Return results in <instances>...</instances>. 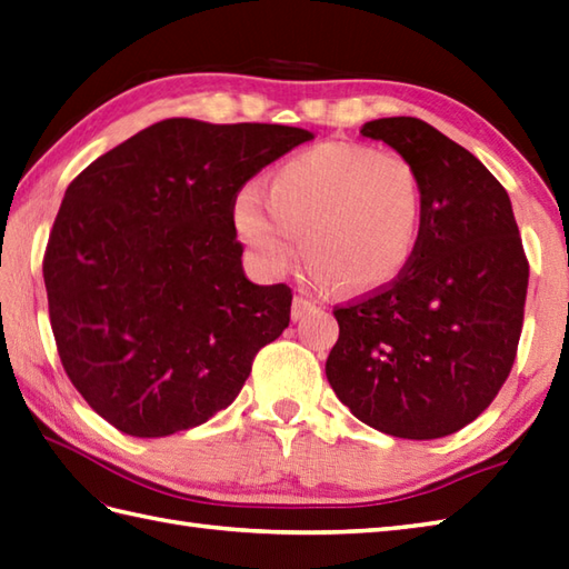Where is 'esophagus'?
<instances>
[{
	"label": "esophagus",
	"mask_w": 569,
	"mask_h": 569,
	"mask_svg": "<svg viewBox=\"0 0 569 569\" xmlns=\"http://www.w3.org/2000/svg\"><path fill=\"white\" fill-rule=\"evenodd\" d=\"M315 310H317L315 302H310L306 298H293V306H290V320L293 322L306 320V317H310Z\"/></svg>",
	"instance_id": "obj_1"
}]
</instances>
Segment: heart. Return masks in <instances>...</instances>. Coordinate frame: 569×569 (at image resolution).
Masks as SVG:
<instances>
[{
    "label": "heart",
    "instance_id": "b5f03b06",
    "mask_svg": "<svg viewBox=\"0 0 569 569\" xmlns=\"http://www.w3.org/2000/svg\"><path fill=\"white\" fill-rule=\"evenodd\" d=\"M263 191L237 193L230 220L249 259L269 276H281L302 242L315 283L368 293L398 279L419 249L425 187L398 152L315 144L276 167Z\"/></svg>",
    "mask_w": 569,
    "mask_h": 569
}]
</instances>
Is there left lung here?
I'll list each match as a JSON object with an SVG mask.
<instances>
[{
    "label": "left lung",
    "instance_id": "1",
    "mask_svg": "<svg viewBox=\"0 0 569 569\" xmlns=\"http://www.w3.org/2000/svg\"><path fill=\"white\" fill-rule=\"evenodd\" d=\"M425 187L412 263L386 290L335 310L325 373L356 419L400 439H441L478 419L517 356L528 261L509 193L427 121H368Z\"/></svg>",
    "mask_w": 569,
    "mask_h": 569
}]
</instances>
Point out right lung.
<instances>
[{
	"label": "right lung",
	"instance_id": "obj_1",
	"mask_svg": "<svg viewBox=\"0 0 569 569\" xmlns=\"http://www.w3.org/2000/svg\"><path fill=\"white\" fill-rule=\"evenodd\" d=\"M310 130L169 118L79 174L52 224L43 279L72 386L138 439L230 407L290 320V288L244 276L237 191Z\"/></svg>",
	"mask_w": 569,
	"mask_h": 569
}]
</instances>
